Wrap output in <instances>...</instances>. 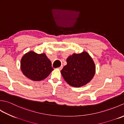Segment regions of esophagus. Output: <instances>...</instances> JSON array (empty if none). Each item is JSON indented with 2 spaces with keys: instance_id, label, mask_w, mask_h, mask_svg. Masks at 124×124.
I'll return each mask as SVG.
<instances>
[{
  "instance_id": "esophagus-1",
  "label": "esophagus",
  "mask_w": 124,
  "mask_h": 124,
  "mask_svg": "<svg viewBox=\"0 0 124 124\" xmlns=\"http://www.w3.org/2000/svg\"><path fill=\"white\" fill-rule=\"evenodd\" d=\"M62 68H63V65H61V66L59 68H58V69H59L60 70H62Z\"/></svg>"
}]
</instances>
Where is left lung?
I'll return each instance as SVG.
<instances>
[{"label": "left lung", "mask_w": 124, "mask_h": 124, "mask_svg": "<svg viewBox=\"0 0 124 124\" xmlns=\"http://www.w3.org/2000/svg\"><path fill=\"white\" fill-rule=\"evenodd\" d=\"M67 64L61 71L64 80L70 85L80 87L90 81L95 73V66L87 53L73 54L67 59Z\"/></svg>", "instance_id": "8db88e82"}]
</instances>
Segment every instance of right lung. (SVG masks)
<instances>
[{
    "mask_svg": "<svg viewBox=\"0 0 124 124\" xmlns=\"http://www.w3.org/2000/svg\"><path fill=\"white\" fill-rule=\"evenodd\" d=\"M21 69L27 78L40 81L47 78L54 69L45 53L38 54L30 51L24 55L21 61Z\"/></svg>",
    "mask_w": 124,
    "mask_h": 124,
    "instance_id": "add662e5",
    "label": "right lung"
}]
</instances>
